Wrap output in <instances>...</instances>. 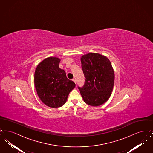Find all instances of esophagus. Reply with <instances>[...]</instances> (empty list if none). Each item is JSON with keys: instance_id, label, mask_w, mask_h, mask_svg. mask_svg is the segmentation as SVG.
<instances>
[{"instance_id": "obj_1", "label": "esophagus", "mask_w": 153, "mask_h": 153, "mask_svg": "<svg viewBox=\"0 0 153 153\" xmlns=\"http://www.w3.org/2000/svg\"><path fill=\"white\" fill-rule=\"evenodd\" d=\"M73 81L74 82H75V84H77V81H76V80L75 79H73Z\"/></svg>"}]
</instances>
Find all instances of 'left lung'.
Segmentation results:
<instances>
[{
  "label": "left lung",
  "instance_id": "8db88e82",
  "mask_svg": "<svg viewBox=\"0 0 153 153\" xmlns=\"http://www.w3.org/2000/svg\"><path fill=\"white\" fill-rule=\"evenodd\" d=\"M85 78L84 85L78 86L84 102L99 106L108 100L113 89L115 74L109 59L98 53H91L81 58Z\"/></svg>",
  "mask_w": 153,
  "mask_h": 153
}]
</instances>
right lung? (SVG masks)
<instances>
[{"instance_id":"obj_1","label":"right lung","mask_w":153,"mask_h":153,"mask_svg":"<svg viewBox=\"0 0 153 153\" xmlns=\"http://www.w3.org/2000/svg\"><path fill=\"white\" fill-rule=\"evenodd\" d=\"M60 59L56 57L45 59L36 67L34 84L41 101L52 108L62 106L76 84L69 80L64 70L59 68Z\"/></svg>"}]
</instances>
